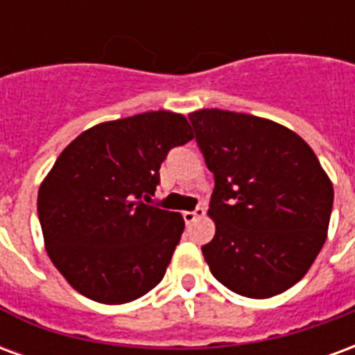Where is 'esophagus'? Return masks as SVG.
I'll return each instance as SVG.
<instances>
[{
    "mask_svg": "<svg viewBox=\"0 0 355 355\" xmlns=\"http://www.w3.org/2000/svg\"><path fill=\"white\" fill-rule=\"evenodd\" d=\"M203 215H205V209L198 207L193 209V211H184V213H182V218H184L186 224H192L196 218H201Z\"/></svg>",
    "mask_w": 355,
    "mask_h": 355,
    "instance_id": "34e87169",
    "label": "esophagus"
}]
</instances>
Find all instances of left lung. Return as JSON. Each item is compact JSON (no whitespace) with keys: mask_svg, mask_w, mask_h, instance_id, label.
I'll return each mask as SVG.
<instances>
[{"mask_svg":"<svg viewBox=\"0 0 355 355\" xmlns=\"http://www.w3.org/2000/svg\"><path fill=\"white\" fill-rule=\"evenodd\" d=\"M188 117L215 177V238L201 247L211 274L241 297L279 295L325 243L331 180L312 148L283 125L216 108Z\"/></svg>","mask_w":355,"mask_h":355,"instance_id":"obj_1","label":"left lung"}]
</instances>
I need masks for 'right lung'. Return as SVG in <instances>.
<instances>
[{
    "label": "right lung",
    "instance_id": "obj_1",
    "mask_svg": "<svg viewBox=\"0 0 355 355\" xmlns=\"http://www.w3.org/2000/svg\"><path fill=\"white\" fill-rule=\"evenodd\" d=\"M193 139L184 116L157 110L83 131L40 186L45 247L91 300L123 304L162 282L184 232L180 213L148 201L171 148Z\"/></svg>",
    "mask_w": 355,
    "mask_h": 355
}]
</instances>
